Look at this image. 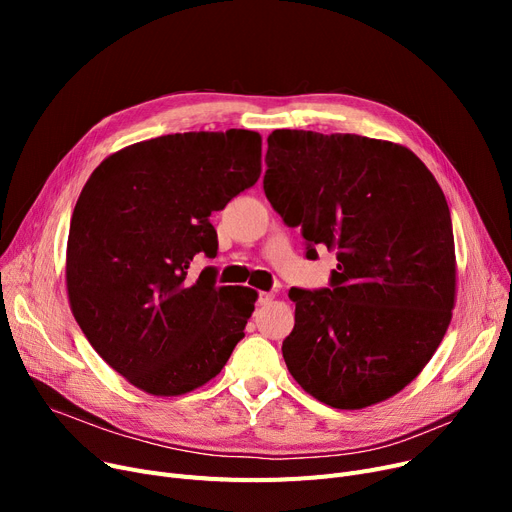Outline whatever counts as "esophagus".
Listing matches in <instances>:
<instances>
[{
	"mask_svg": "<svg viewBox=\"0 0 512 512\" xmlns=\"http://www.w3.org/2000/svg\"><path fill=\"white\" fill-rule=\"evenodd\" d=\"M272 301H274V292H259L257 294V305H261V307L270 305Z\"/></svg>",
	"mask_w": 512,
	"mask_h": 512,
	"instance_id": "esophagus-1",
	"label": "esophagus"
}]
</instances>
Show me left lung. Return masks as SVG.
<instances>
[{"mask_svg": "<svg viewBox=\"0 0 512 512\" xmlns=\"http://www.w3.org/2000/svg\"><path fill=\"white\" fill-rule=\"evenodd\" d=\"M263 191L305 257L336 251L328 288H290L282 355L305 392L363 409L411 384L440 346L454 307L446 197L423 161L359 134L274 130Z\"/></svg>", "mask_w": 512, "mask_h": 512, "instance_id": "left-lung-1", "label": "left lung"}]
</instances>
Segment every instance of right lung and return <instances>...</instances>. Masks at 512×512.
I'll return each mask as SVG.
<instances>
[{
	"label": "right lung",
	"mask_w": 512,
	"mask_h": 512,
	"mask_svg": "<svg viewBox=\"0 0 512 512\" xmlns=\"http://www.w3.org/2000/svg\"><path fill=\"white\" fill-rule=\"evenodd\" d=\"M261 174L253 130L166 134L95 168L68 234L66 284L76 324L99 357L137 388L178 396L215 378L245 338L257 292L191 278L218 255L209 222Z\"/></svg>",
	"instance_id": "add662e5"
}]
</instances>
